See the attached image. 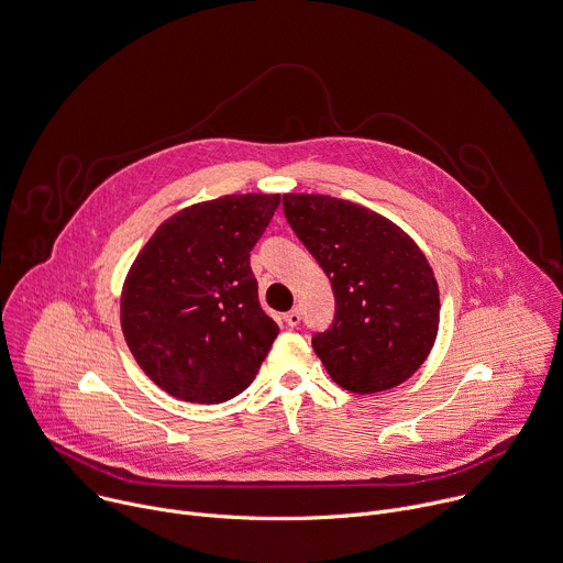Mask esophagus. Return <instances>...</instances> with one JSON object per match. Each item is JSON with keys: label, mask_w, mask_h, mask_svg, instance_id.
<instances>
[{"label": "esophagus", "mask_w": 563, "mask_h": 563, "mask_svg": "<svg viewBox=\"0 0 563 563\" xmlns=\"http://www.w3.org/2000/svg\"><path fill=\"white\" fill-rule=\"evenodd\" d=\"M284 321H286L290 328H295V325H299V321H301V312H299L297 308H292V310H288V312L284 314Z\"/></svg>", "instance_id": "34e87169"}]
</instances>
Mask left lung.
Masks as SVG:
<instances>
[{
  "mask_svg": "<svg viewBox=\"0 0 563 563\" xmlns=\"http://www.w3.org/2000/svg\"><path fill=\"white\" fill-rule=\"evenodd\" d=\"M284 212L332 286V325L312 336L330 379L357 395L404 384L439 328L426 255L397 223L346 199L288 192Z\"/></svg>",
  "mask_w": 563,
  "mask_h": 563,
  "instance_id": "1",
  "label": "left lung"
}]
</instances>
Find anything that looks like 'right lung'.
<instances>
[{
	"label": "right lung",
	"instance_id": "1",
	"mask_svg": "<svg viewBox=\"0 0 563 563\" xmlns=\"http://www.w3.org/2000/svg\"><path fill=\"white\" fill-rule=\"evenodd\" d=\"M279 195L246 192L168 217L122 288V330L140 368L168 395L221 404L244 393L279 325L264 312L251 251Z\"/></svg>",
	"mask_w": 563,
	"mask_h": 563
}]
</instances>
